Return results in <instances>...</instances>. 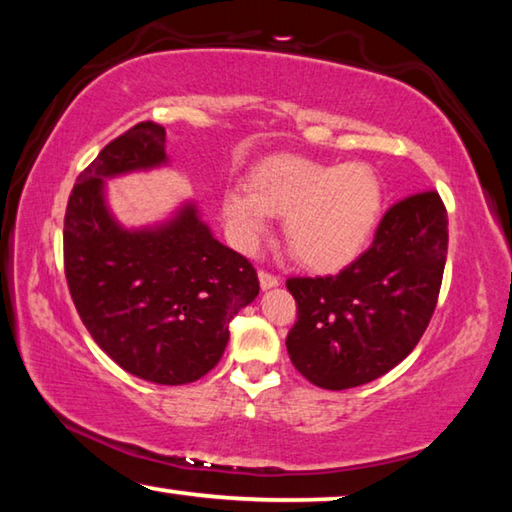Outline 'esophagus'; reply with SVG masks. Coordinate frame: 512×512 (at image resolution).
Segmentation results:
<instances>
[{
  "instance_id": "esophagus-1",
  "label": "esophagus",
  "mask_w": 512,
  "mask_h": 512,
  "mask_svg": "<svg viewBox=\"0 0 512 512\" xmlns=\"http://www.w3.org/2000/svg\"><path fill=\"white\" fill-rule=\"evenodd\" d=\"M277 284H280V280H277L275 275L266 273V271H259V287H262L264 291H266V289H273V287H277Z\"/></svg>"
}]
</instances>
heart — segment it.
Segmentation results:
<instances>
[{
	"label": "heart",
	"mask_w": 512,
	"mask_h": 512,
	"mask_svg": "<svg viewBox=\"0 0 512 512\" xmlns=\"http://www.w3.org/2000/svg\"><path fill=\"white\" fill-rule=\"evenodd\" d=\"M384 198L370 164L284 155L257 167L250 189L225 192L221 207L232 241L246 253L266 235L271 216H284L293 257L314 271H339L366 250Z\"/></svg>",
	"instance_id": "heart-1"
}]
</instances>
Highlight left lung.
<instances>
[{
    "instance_id": "obj_1",
    "label": "left lung",
    "mask_w": 512,
    "mask_h": 512,
    "mask_svg": "<svg viewBox=\"0 0 512 512\" xmlns=\"http://www.w3.org/2000/svg\"><path fill=\"white\" fill-rule=\"evenodd\" d=\"M447 239L440 196L413 194L384 214L372 246L339 275L287 280L298 302L287 350L300 375L345 391L409 357L436 309Z\"/></svg>"
}]
</instances>
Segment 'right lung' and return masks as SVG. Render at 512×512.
Masks as SVG:
<instances>
[{
	"mask_svg": "<svg viewBox=\"0 0 512 512\" xmlns=\"http://www.w3.org/2000/svg\"><path fill=\"white\" fill-rule=\"evenodd\" d=\"M164 142L160 124L142 121L81 173L65 214V275L83 325L117 366L180 386L219 363L230 320L259 282L244 255L214 239L194 201L140 228L110 212L106 180L167 167Z\"/></svg>",
	"mask_w": 512,
	"mask_h": 512,
	"instance_id": "add662e5",
	"label": "right lung"
}]
</instances>
